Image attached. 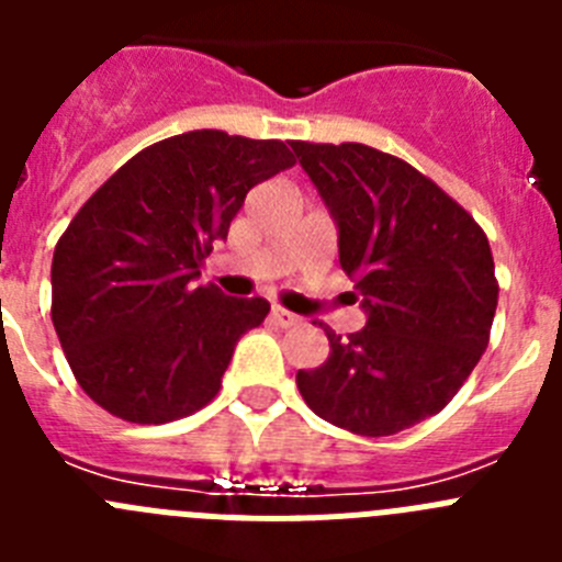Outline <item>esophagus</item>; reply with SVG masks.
<instances>
[{
    "mask_svg": "<svg viewBox=\"0 0 562 562\" xmlns=\"http://www.w3.org/2000/svg\"><path fill=\"white\" fill-rule=\"evenodd\" d=\"M272 324L276 326H281V329H290V326H297L301 324V317L297 315H292L290 310H281V306H278V310H272Z\"/></svg>",
    "mask_w": 562,
    "mask_h": 562,
    "instance_id": "1",
    "label": "esophagus"
}]
</instances>
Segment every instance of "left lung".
Returning a JSON list of instances; mask_svg holds the SVG:
<instances>
[{"label":"left lung","mask_w":562,"mask_h":562,"mask_svg":"<svg viewBox=\"0 0 562 562\" xmlns=\"http://www.w3.org/2000/svg\"><path fill=\"white\" fill-rule=\"evenodd\" d=\"M337 222L340 267L357 281L366 326L324 329L329 357L297 371L321 419L391 436L439 414L490 342L498 281L479 222L434 180L362 143L292 140Z\"/></svg>","instance_id":"left-lung-1"}]
</instances>
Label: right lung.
Returning a JSON list of instances; mask_svg holds the SVG:
<instances>
[{"instance_id": "right-lung-1", "label": "right lung", "mask_w": 562, "mask_h": 562, "mask_svg": "<svg viewBox=\"0 0 562 562\" xmlns=\"http://www.w3.org/2000/svg\"><path fill=\"white\" fill-rule=\"evenodd\" d=\"M295 166L281 140L200 128L154 143L98 188L53 252V326L78 385L134 425L205 408L238 337L270 312L193 278L252 186Z\"/></svg>"}]
</instances>
